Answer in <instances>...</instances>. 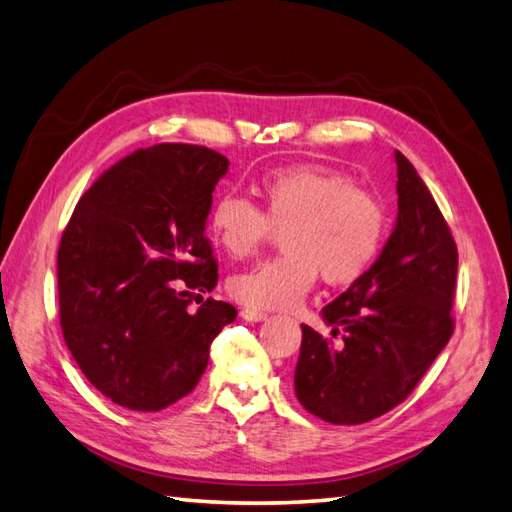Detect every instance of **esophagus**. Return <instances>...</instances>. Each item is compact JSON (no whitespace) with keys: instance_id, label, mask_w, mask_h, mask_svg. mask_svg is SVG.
<instances>
[{"instance_id":"34e87169","label":"esophagus","mask_w":512,"mask_h":512,"mask_svg":"<svg viewBox=\"0 0 512 512\" xmlns=\"http://www.w3.org/2000/svg\"><path fill=\"white\" fill-rule=\"evenodd\" d=\"M241 317H243L245 322H263V320H267V313L254 311V309H243Z\"/></svg>"}]
</instances>
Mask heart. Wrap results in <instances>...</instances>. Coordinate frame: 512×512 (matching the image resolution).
<instances>
[{"instance_id":"b5f03b06","label":"heart","mask_w":512,"mask_h":512,"mask_svg":"<svg viewBox=\"0 0 512 512\" xmlns=\"http://www.w3.org/2000/svg\"><path fill=\"white\" fill-rule=\"evenodd\" d=\"M263 210L225 192L214 201L210 230L232 258L254 254L282 232L285 254L232 276L230 293L254 311L291 309L320 271L328 285H350L379 256L388 219L381 201L350 177L322 166H289L258 181Z\"/></svg>"}]
</instances>
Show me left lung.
<instances>
[{
	"mask_svg": "<svg viewBox=\"0 0 512 512\" xmlns=\"http://www.w3.org/2000/svg\"><path fill=\"white\" fill-rule=\"evenodd\" d=\"M399 214L379 258L322 309L342 335L331 342L302 324L295 396L333 425H361L407 399L453 333L458 249L434 197L394 153Z\"/></svg>",
	"mask_w": 512,
	"mask_h": 512,
	"instance_id": "obj_1",
	"label": "left lung"
}]
</instances>
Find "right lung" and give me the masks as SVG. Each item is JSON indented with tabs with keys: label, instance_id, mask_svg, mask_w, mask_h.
I'll return each instance as SVG.
<instances>
[{
	"label": "right lung",
	"instance_id": "add662e5",
	"mask_svg": "<svg viewBox=\"0 0 512 512\" xmlns=\"http://www.w3.org/2000/svg\"><path fill=\"white\" fill-rule=\"evenodd\" d=\"M227 166L195 144L135 151L100 175L65 227V344L87 381L127 410L160 412L195 390L212 339L236 320L232 304L203 298L219 280L206 223Z\"/></svg>",
	"mask_w": 512,
	"mask_h": 512
}]
</instances>
